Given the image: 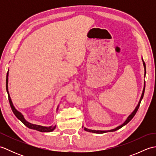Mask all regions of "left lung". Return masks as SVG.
I'll use <instances>...</instances> for the list:
<instances>
[{
  "label": "left lung",
  "instance_id": "obj_1",
  "mask_svg": "<svg viewBox=\"0 0 156 156\" xmlns=\"http://www.w3.org/2000/svg\"><path fill=\"white\" fill-rule=\"evenodd\" d=\"M141 59H142V62H143V64H144V71H145V72H144V76H145V74H146V68H145V62H144V61L143 58H141ZM145 83L144 82V89H143V92H142V94H141V98H140V101H139L137 105L136 106V107L135 108L134 111H133V112H132L128 116V117L127 118V119H126V120L125 121V122H124L123 123H122V125L118 126V127H117L115 128V129H111V130H107V131L92 130V129H87V128H86V127H84V126H82V127L84 128V130H85L86 131L91 132V133H99V134L107 133V132H113V131H115L118 130V129H121V127H123V126H125V125H127V124L128 123V122H129V121H130L133 118L135 115L136 114V112H137V110H138V108H139V107H140L141 101V100H142V98H143V97H144V92H145Z\"/></svg>",
  "mask_w": 156,
  "mask_h": 156
}]
</instances>
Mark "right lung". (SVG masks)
I'll list each match as a JSON object with an SVG mask.
<instances>
[{
    "label": "right lung",
    "instance_id": "right-lung-1",
    "mask_svg": "<svg viewBox=\"0 0 156 156\" xmlns=\"http://www.w3.org/2000/svg\"><path fill=\"white\" fill-rule=\"evenodd\" d=\"M9 70H8L7 74H6V92H7V93H8L9 101L10 105H11V109H12V111L13 112V113L15 114V115L16 116V118H17L18 119H19V120L23 122V123L26 126V127H27L28 128L31 129H34V130H37V131H40V132H51V131H54V129H55L56 125H51V126H49V127H44V126L32 124V123H31V122H29L26 121L25 117H24V116H23V115H22L21 112L18 111L15 108V107H14V105H13V104H12V100H11V97H10V94H9V88H8ZM58 107H59V105H58V107H57V111L58 110Z\"/></svg>",
    "mask_w": 156,
    "mask_h": 156
}]
</instances>
